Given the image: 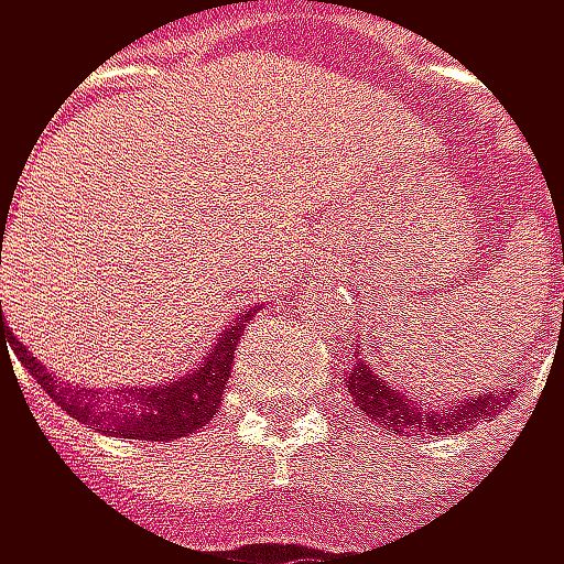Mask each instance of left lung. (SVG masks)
<instances>
[{
  "label": "left lung",
  "instance_id": "1",
  "mask_svg": "<svg viewBox=\"0 0 564 564\" xmlns=\"http://www.w3.org/2000/svg\"><path fill=\"white\" fill-rule=\"evenodd\" d=\"M346 390H349L352 406L359 413H366L373 424H383V427H390L393 434H403V437L424 434V431H431V434L470 431V427L481 424V420L498 416L501 406H505V397H498V393H477L467 403L444 406V410H427L424 403H413L410 397L393 390L380 373L370 370V362H366V359L349 362Z\"/></svg>",
  "mask_w": 564,
  "mask_h": 564
}]
</instances>
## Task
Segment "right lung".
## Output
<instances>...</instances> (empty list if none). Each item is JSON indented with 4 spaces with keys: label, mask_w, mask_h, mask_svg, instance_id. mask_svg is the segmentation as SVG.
<instances>
[{
    "label": "right lung",
    "mask_w": 564,
    "mask_h": 564,
    "mask_svg": "<svg viewBox=\"0 0 564 564\" xmlns=\"http://www.w3.org/2000/svg\"><path fill=\"white\" fill-rule=\"evenodd\" d=\"M245 323L248 319H235L228 329H221L215 349L208 352V359L198 370H191L187 377L174 383H158V387L94 393V390L53 380V373H46L36 362V356H30L25 349H19V359L25 362V370L33 373V380L53 397V403H59L73 420H79V424H90L100 434H110V437L117 434L127 441H177L212 424V416L221 410V393L231 377V359H235V346H238ZM0 333H9V326L2 323V302Z\"/></svg>",
    "instance_id": "add662e5"
}]
</instances>
